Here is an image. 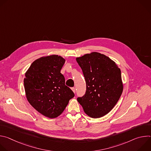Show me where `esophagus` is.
<instances>
[{
	"label": "esophagus",
	"instance_id": "1",
	"mask_svg": "<svg viewBox=\"0 0 151 151\" xmlns=\"http://www.w3.org/2000/svg\"><path fill=\"white\" fill-rule=\"evenodd\" d=\"M72 90L73 91V92L74 93H76V90H75V88H72Z\"/></svg>",
	"mask_w": 151,
	"mask_h": 151
}]
</instances>
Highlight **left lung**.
<instances>
[{"label":"left lung","instance_id":"8db88e82","mask_svg":"<svg viewBox=\"0 0 151 151\" xmlns=\"http://www.w3.org/2000/svg\"><path fill=\"white\" fill-rule=\"evenodd\" d=\"M82 70L87 85L85 94L78 98L84 112L93 118L108 114L119 100L123 83L117 64L97 52L76 58Z\"/></svg>","mask_w":151,"mask_h":151}]
</instances>
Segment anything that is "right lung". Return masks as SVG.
<instances>
[{"instance_id":"add662e5","label":"right lung","mask_w":151,"mask_h":151,"mask_svg":"<svg viewBox=\"0 0 151 151\" xmlns=\"http://www.w3.org/2000/svg\"><path fill=\"white\" fill-rule=\"evenodd\" d=\"M65 61L55 54L42 57L32 63L25 73L24 85L28 101L49 118L60 116L75 96L60 73Z\"/></svg>"}]
</instances>
